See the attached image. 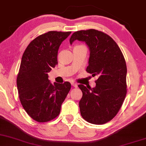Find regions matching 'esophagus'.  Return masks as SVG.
<instances>
[{
    "label": "esophagus",
    "mask_w": 146,
    "mask_h": 146,
    "mask_svg": "<svg viewBox=\"0 0 146 146\" xmlns=\"http://www.w3.org/2000/svg\"><path fill=\"white\" fill-rule=\"evenodd\" d=\"M72 87H78V85H77L76 83H72Z\"/></svg>",
    "instance_id": "obj_1"
}]
</instances>
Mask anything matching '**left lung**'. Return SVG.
<instances>
[{
	"instance_id": "obj_1",
	"label": "left lung",
	"mask_w": 146,
	"mask_h": 146,
	"mask_svg": "<svg viewBox=\"0 0 146 146\" xmlns=\"http://www.w3.org/2000/svg\"><path fill=\"white\" fill-rule=\"evenodd\" d=\"M76 39L85 42L90 48L86 71L98 77L94 88L78 85L83 92L79 102L80 114L91 124H104L117 114L126 96V61L116 42L103 32L78 31L72 35L70 43Z\"/></svg>"
}]
</instances>
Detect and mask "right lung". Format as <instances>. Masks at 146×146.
I'll use <instances>...</instances> for the list:
<instances>
[{
	"instance_id": "obj_1",
	"label": "right lung",
	"mask_w": 146,
	"mask_h": 146,
	"mask_svg": "<svg viewBox=\"0 0 146 146\" xmlns=\"http://www.w3.org/2000/svg\"><path fill=\"white\" fill-rule=\"evenodd\" d=\"M71 32L48 31L29 44L22 55L17 76L19 98L33 119L47 122L59 115L71 89L69 82L50 83L48 73L58 64V50Z\"/></svg>"
}]
</instances>
